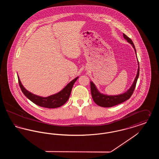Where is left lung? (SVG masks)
I'll list each match as a JSON object with an SVG mask.
<instances>
[{"label":"left lung","mask_w":159,"mask_h":159,"mask_svg":"<svg viewBox=\"0 0 159 159\" xmlns=\"http://www.w3.org/2000/svg\"><path fill=\"white\" fill-rule=\"evenodd\" d=\"M123 37L129 43H130L132 45L133 48L135 49L136 55V49L132 40L124 33H123ZM138 65H139V62H138ZM139 66H138L136 77L134 80V82L132 84V85L126 92L118 95H107L102 94L98 91L94 83L92 82H91L90 83H91V95H92L93 100L97 105L102 107H111L125 102V101L130 98V97L132 96V93H134V91L135 90V88L136 86L137 80L139 77Z\"/></svg>","instance_id":"left-lung-1"}]
</instances>
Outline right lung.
Instances as JSON below:
<instances>
[{"label": "right lung", "instance_id": "1", "mask_svg": "<svg viewBox=\"0 0 159 159\" xmlns=\"http://www.w3.org/2000/svg\"><path fill=\"white\" fill-rule=\"evenodd\" d=\"M18 79L20 87L24 95L27 98L29 99L31 101L38 106L48 108H54L64 105L68 101L73 84L78 79V77L71 81L62 91L48 97H39L26 90L23 86L22 83H21L18 76Z\"/></svg>", "mask_w": 159, "mask_h": 159}]
</instances>
